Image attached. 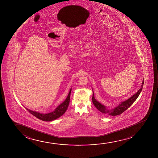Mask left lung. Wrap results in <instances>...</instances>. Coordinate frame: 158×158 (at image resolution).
Listing matches in <instances>:
<instances>
[{"label": "left lung", "mask_w": 158, "mask_h": 158, "mask_svg": "<svg viewBox=\"0 0 158 158\" xmlns=\"http://www.w3.org/2000/svg\"><path fill=\"white\" fill-rule=\"evenodd\" d=\"M143 82L144 81L143 80L142 82V85L141 86V88L132 97L129 98L128 99L126 100L125 102H122L121 104H119L117 107H115L114 109L109 110L108 109H106V107L102 105V104L98 102L94 98V94H93L92 97V102H93L94 105L95 106V107L97 108L98 110H99L100 112L104 114L109 115H112V116H115V115H118L121 114L123 112H125L128 108H129L130 106L133 104L135 100L138 98L139 95L141 91L143 89Z\"/></svg>", "instance_id": "left-lung-1"}]
</instances>
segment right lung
Instances as JSON below:
<instances>
[{"label":"right lung","mask_w":158,"mask_h":158,"mask_svg":"<svg viewBox=\"0 0 158 158\" xmlns=\"http://www.w3.org/2000/svg\"><path fill=\"white\" fill-rule=\"evenodd\" d=\"M71 92V89H70L69 95L65 101L63 102V103H61L60 105H59L52 112L47 113V114H42L35 111L30 110L27 108H26V109L31 114H32L35 117L40 119L43 121H51L54 120L64 114V113L66 112V110H67V107L69 105Z\"/></svg>","instance_id":"add662e5"}]
</instances>
